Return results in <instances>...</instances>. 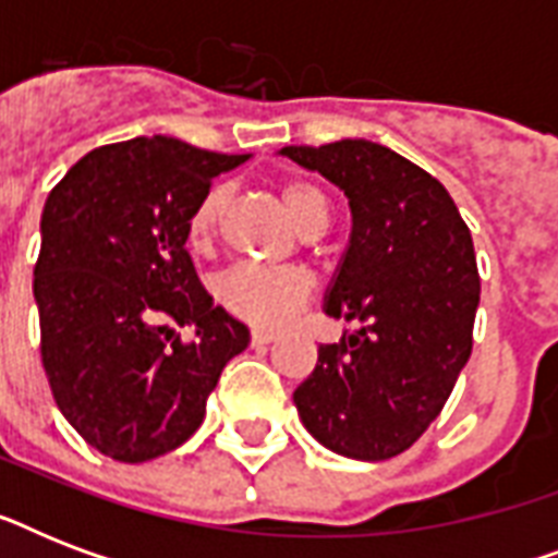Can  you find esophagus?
Returning <instances> with one entry per match:
<instances>
[{
  "label": "esophagus",
  "mask_w": 558,
  "mask_h": 558,
  "mask_svg": "<svg viewBox=\"0 0 558 558\" xmlns=\"http://www.w3.org/2000/svg\"><path fill=\"white\" fill-rule=\"evenodd\" d=\"M271 341H275V332L252 330V344H271Z\"/></svg>",
  "instance_id": "1"
}]
</instances>
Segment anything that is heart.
<instances>
[{"mask_svg": "<svg viewBox=\"0 0 558 558\" xmlns=\"http://www.w3.org/2000/svg\"><path fill=\"white\" fill-rule=\"evenodd\" d=\"M283 202L295 222L306 234H322L330 222V202L327 193L315 182L306 179H289L280 187ZM231 191L228 185H214L199 196L187 217V240L193 245L214 243L219 231V222L226 217ZM217 301L228 313L254 324V327H280L298 313L313 292V278L301 269H269V266H254V263H240L222 271L214 283Z\"/></svg>", "mask_w": 558, "mask_h": 558, "instance_id": "heart-1", "label": "heart"}]
</instances>
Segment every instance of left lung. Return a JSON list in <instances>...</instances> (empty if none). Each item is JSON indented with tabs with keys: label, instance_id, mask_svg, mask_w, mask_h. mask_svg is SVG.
I'll return each instance as SVG.
<instances>
[{
	"label": "left lung",
	"instance_id": "obj_1",
	"mask_svg": "<svg viewBox=\"0 0 558 558\" xmlns=\"http://www.w3.org/2000/svg\"><path fill=\"white\" fill-rule=\"evenodd\" d=\"M280 153L348 196L353 231L324 313L362 322L318 348L292 397L301 423L344 458H397L437 420L472 353V234L449 191L381 144L341 138Z\"/></svg>",
	"mask_w": 558,
	"mask_h": 558
}]
</instances>
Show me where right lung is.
<instances>
[{
  "instance_id": "obj_1",
  "label": "right lung",
  "mask_w": 558,
  "mask_h": 558,
  "mask_svg": "<svg viewBox=\"0 0 558 558\" xmlns=\"http://www.w3.org/2000/svg\"><path fill=\"white\" fill-rule=\"evenodd\" d=\"M245 159L133 138L86 153L48 193L34 266L39 353L57 408L107 458L179 449L222 367L248 348V327L214 306L185 248L193 205Z\"/></svg>"
}]
</instances>
